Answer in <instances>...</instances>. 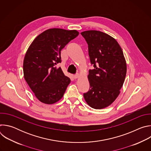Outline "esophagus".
Segmentation results:
<instances>
[{
  "label": "esophagus",
  "instance_id": "obj_1",
  "mask_svg": "<svg viewBox=\"0 0 151 151\" xmlns=\"http://www.w3.org/2000/svg\"><path fill=\"white\" fill-rule=\"evenodd\" d=\"M79 77V74H76V75H75L74 76H73V78H74V79H78V78Z\"/></svg>",
  "mask_w": 151,
  "mask_h": 151
}]
</instances>
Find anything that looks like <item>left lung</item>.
I'll return each mask as SVG.
<instances>
[{"mask_svg":"<svg viewBox=\"0 0 151 151\" xmlns=\"http://www.w3.org/2000/svg\"><path fill=\"white\" fill-rule=\"evenodd\" d=\"M88 45L90 61L89 91L84 99L92 108L101 109L110 106L120 93L127 73L122 50L112 36L97 30L81 33Z\"/></svg>","mask_w":151,"mask_h":151,"instance_id":"obj_1","label":"left lung"}]
</instances>
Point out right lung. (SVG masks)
I'll use <instances>...</instances> for the list:
<instances>
[{
  "mask_svg": "<svg viewBox=\"0 0 151 151\" xmlns=\"http://www.w3.org/2000/svg\"><path fill=\"white\" fill-rule=\"evenodd\" d=\"M76 30L54 28L39 35L29 46L23 61L24 78L42 103L51 104L63 96L70 79L61 68V51L77 37Z\"/></svg>",
  "mask_w": 151,
  "mask_h": 151,
  "instance_id": "add662e5",
  "label": "right lung"
}]
</instances>
